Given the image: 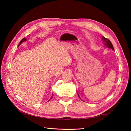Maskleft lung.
Wrapping results in <instances>:
<instances>
[{"instance_id":"8db88e82","label":"left lung","mask_w":131,"mask_h":131,"mask_svg":"<svg viewBox=\"0 0 131 131\" xmlns=\"http://www.w3.org/2000/svg\"><path fill=\"white\" fill-rule=\"evenodd\" d=\"M102 40L104 41V42H105V46H106L107 47H108V48H110V49H112V50H114V47H113V44L112 43V42H111V41L109 40H108V39H106V38H105V37H102ZM78 96H79V97L80 98V96H79V94H78Z\"/></svg>"}]
</instances>
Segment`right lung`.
Returning a JSON list of instances; mask_svg holds the SVG:
<instances>
[{
	"label": "right lung",
	"instance_id": "1",
	"mask_svg": "<svg viewBox=\"0 0 131 131\" xmlns=\"http://www.w3.org/2000/svg\"><path fill=\"white\" fill-rule=\"evenodd\" d=\"M27 40V39L25 38H23L22 39V40L20 41V42H19V44H18V46H19V45H20L21 44V43L23 42H24V41H26ZM53 94H52V96H53ZM51 97V99H50V100H51V99H52V98L53 97ZM50 100L49 101H50Z\"/></svg>",
	"mask_w": 131,
	"mask_h": 131
}]
</instances>
